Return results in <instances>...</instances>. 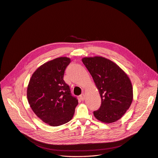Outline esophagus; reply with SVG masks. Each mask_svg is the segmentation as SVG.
Wrapping results in <instances>:
<instances>
[{
    "label": "esophagus",
    "instance_id": "esophagus-1",
    "mask_svg": "<svg viewBox=\"0 0 158 158\" xmlns=\"http://www.w3.org/2000/svg\"><path fill=\"white\" fill-rule=\"evenodd\" d=\"M85 96L84 94H82L80 95V99H81L82 101H84V100L85 99Z\"/></svg>",
    "mask_w": 158,
    "mask_h": 158
}]
</instances>
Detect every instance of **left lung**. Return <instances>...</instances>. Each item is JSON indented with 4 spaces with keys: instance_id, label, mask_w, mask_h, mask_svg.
I'll use <instances>...</instances> for the list:
<instances>
[{
    "instance_id": "left-lung-1",
    "label": "left lung",
    "mask_w": 158,
    "mask_h": 158,
    "mask_svg": "<svg viewBox=\"0 0 158 158\" xmlns=\"http://www.w3.org/2000/svg\"><path fill=\"white\" fill-rule=\"evenodd\" d=\"M82 61L101 98L99 109L94 111L95 118L102 123L116 122L126 113L132 101V86L129 77L116 64L106 58L84 57Z\"/></svg>"
}]
</instances>
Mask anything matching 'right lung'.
<instances>
[{
    "label": "right lung",
    "mask_w": 158,
    "mask_h": 158,
    "mask_svg": "<svg viewBox=\"0 0 158 158\" xmlns=\"http://www.w3.org/2000/svg\"><path fill=\"white\" fill-rule=\"evenodd\" d=\"M71 59L60 57L40 65L33 73L27 90L28 102L35 115L52 126L68 123L78 104L64 81Z\"/></svg>",
    "instance_id": "right-lung-1"
}]
</instances>
